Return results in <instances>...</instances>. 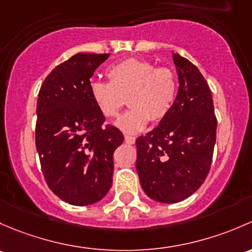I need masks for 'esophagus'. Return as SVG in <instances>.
Instances as JSON below:
<instances>
[{
	"instance_id": "esophagus-1",
	"label": "esophagus",
	"mask_w": 252,
	"mask_h": 252,
	"mask_svg": "<svg viewBox=\"0 0 252 252\" xmlns=\"http://www.w3.org/2000/svg\"><path fill=\"white\" fill-rule=\"evenodd\" d=\"M125 142L128 144H134L136 142V138L133 136H128V134H125Z\"/></svg>"
}]
</instances>
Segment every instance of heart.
I'll list each match as a JSON object with an SVG mask.
<instances>
[{
	"label": "heart",
	"mask_w": 252,
	"mask_h": 252,
	"mask_svg": "<svg viewBox=\"0 0 252 252\" xmlns=\"http://www.w3.org/2000/svg\"><path fill=\"white\" fill-rule=\"evenodd\" d=\"M109 82L93 81L90 94L95 108L104 118H115L127 96L131 108L116 120V127L126 133H136L149 120H162L172 108L177 92L175 72L168 68H155L145 59L128 58L107 70Z\"/></svg>",
	"instance_id": "heart-1"
}]
</instances>
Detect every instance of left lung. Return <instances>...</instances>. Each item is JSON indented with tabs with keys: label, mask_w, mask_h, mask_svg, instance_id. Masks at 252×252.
I'll return each mask as SVG.
<instances>
[{
	"label": "left lung",
	"mask_w": 252,
	"mask_h": 252,
	"mask_svg": "<svg viewBox=\"0 0 252 252\" xmlns=\"http://www.w3.org/2000/svg\"><path fill=\"white\" fill-rule=\"evenodd\" d=\"M178 91L170 113L137 138L136 170L144 193L175 204L195 193L211 167L217 120L211 91L199 69L172 52Z\"/></svg>",
	"instance_id": "left-lung-1"
}]
</instances>
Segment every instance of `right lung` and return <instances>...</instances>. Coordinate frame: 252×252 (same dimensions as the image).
Instances as JSON below:
<instances>
[{
  "label": "right lung",
  "mask_w": 252,
  "mask_h": 252,
  "mask_svg": "<svg viewBox=\"0 0 252 252\" xmlns=\"http://www.w3.org/2000/svg\"><path fill=\"white\" fill-rule=\"evenodd\" d=\"M109 54L77 53L46 77L38 92L36 149L51 190L63 201L87 206L113 184V154L123 144L116 127L104 126L90 94L91 79Z\"/></svg>",
  "instance_id": "add662e5"
}]
</instances>
